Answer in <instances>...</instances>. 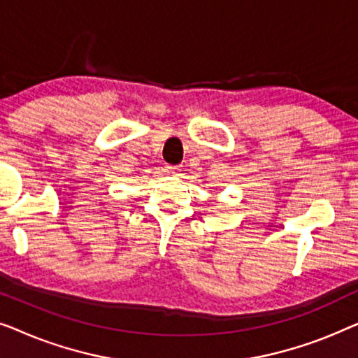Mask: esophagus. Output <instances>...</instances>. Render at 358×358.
I'll return each mask as SVG.
<instances>
[{"label":"esophagus","mask_w":358,"mask_h":358,"mask_svg":"<svg viewBox=\"0 0 358 358\" xmlns=\"http://www.w3.org/2000/svg\"><path fill=\"white\" fill-rule=\"evenodd\" d=\"M164 174L166 176H178L179 174V169L176 168V166H166Z\"/></svg>","instance_id":"obj_1"}]
</instances>
